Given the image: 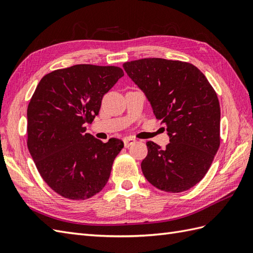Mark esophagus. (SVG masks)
<instances>
[{"label":"esophagus","mask_w":253,"mask_h":253,"mask_svg":"<svg viewBox=\"0 0 253 253\" xmlns=\"http://www.w3.org/2000/svg\"><path fill=\"white\" fill-rule=\"evenodd\" d=\"M134 142H135V139L128 137V138L124 139V145H125V147H129L132 143H134Z\"/></svg>","instance_id":"esophagus-1"}]
</instances>
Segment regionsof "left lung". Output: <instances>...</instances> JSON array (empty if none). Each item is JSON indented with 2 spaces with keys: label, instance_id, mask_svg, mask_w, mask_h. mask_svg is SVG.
<instances>
[{
  "label": "left lung",
  "instance_id": "left-lung-1",
  "mask_svg": "<svg viewBox=\"0 0 253 253\" xmlns=\"http://www.w3.org/2000/svg\"><path fill=\"white\" fill-rule=\"evenodd\" d=\"M143 90L154 115L167 127L166 148L146 142L141 164L145 178L166 192L196 186L209 171L220 146V105L215 89L194 65L152 57L123 64Z\"/></svg>",
  "mask_w": 253,
  "mask_h": 253
}]
</instances>
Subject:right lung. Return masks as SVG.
Here are the masks:
<instances>
[{"label":"right lung","instance_id":"1","mask_svg":"<svg viewBox=\"0 0 253 253\" xmlns=\"http://www.w3.org/2000/svg\"><path fill=\"white\" fill-rule=\"evenodd\" d=\"M124 71L118 66L80 64L47 74L28 106V148L51 189L69 200H86L106 186L120 139L106 143L85 133L102 97Z\"/></svg>","mask_w":253,"mask_h":253}]
</instances>
